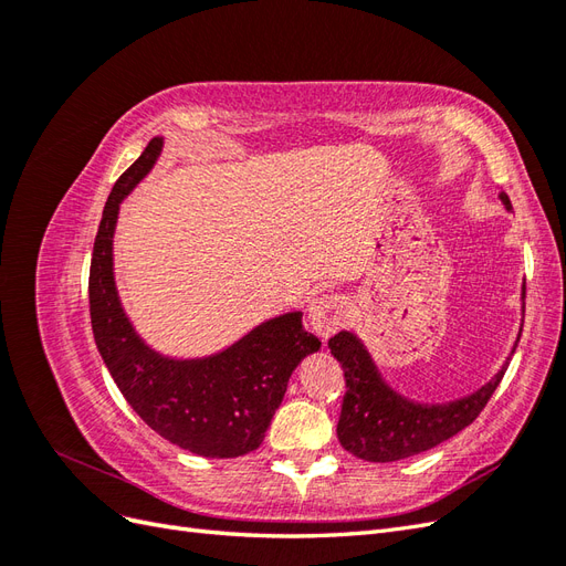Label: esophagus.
Returning <instances> with one entry per match:
<instances>
[{
    "instance_id": "obj_1",
    "label": "esophagus",
    "mask_w": 566,
    "mask_h": 566,
    "mask_svg": "<svg viewBox=\"0 0 566 566\" xmlns=\"http://www.w3.org/2000/svg\"><path fill=\"white\" fill-rule=\"evenodd\" d=\"M306 321H310V328L318 337L325 339V337L335 335L347 321V300L342 295L316 297L310 304V314H306Z\"/></svg>"
}]
</instances>
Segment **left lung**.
I'll list each match as a JSON object with an SVG mask.
<instances>
[{
  "instance_id": "left-lung-1",
  "label": "left lung",
  "mask_w": 566,
  "mask_h": 566,
  "mask_svg": "<svg viewBox=\"0 0 566 566\" xmlns=\"http://www.w3.org/2000/svg\"><path fill=\"white\" fill-rule=\"evenodd\" d=\"M501 200L512 210L505 193H501ZM328 347L345 370L347 387L342 397L337 439L345 451L368 462L403 460L455 437L482 413L507 370L505 364L482 389L465 399L427 406L408 401L394 391L380 378L370 354L356 335L342 331L328 339Z\"/></svg>"
}]
</instances>
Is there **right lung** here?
Listing matches in <instances>:
<instances>
[{"mask_svg":"<svg viewBox=\"0 0 566 566\" xmlns=\"http://www.w3.org/2000/svg\"><path fill=\"white\" fill-rule=\"evenodd\" d=\"M160 150L163 139L156 136L106 200L90 266L94 339L117 389L153 432L202 458H238L264 441L290 375L321 342L293 312L256 325L221 354L193 361H177L144 345L117 300L113 231L119 202L150 172Z\"/></svg>","mask_w":566,"mask_h":566,"instance_id":"add662e5","label":"right lung"}]
</instances>
